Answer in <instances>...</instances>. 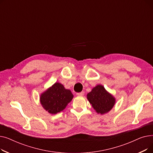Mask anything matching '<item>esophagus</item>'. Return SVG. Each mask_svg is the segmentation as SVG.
Instances as JSON below:
<instances>
[{
	"label": "esophagus",
	"mask_w": 153,
	"mask_h": 153,
	"mask_svg": "<svg viewBox=\"0 0 153 153\" xmlns=\"http://www.w3.org/2000/svg\"><path fill=\"white\" fill-rule=\"evenodd\" d=\"M76 95L77 96H79V97H81V96H83L84 95V92H79V93H77Z\"/></svg>",
	"instance_id": "34e87169"
}]
</instances>
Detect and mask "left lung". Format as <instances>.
I'll return each instance as SVG.
<instances>
[{"instance_id":"left-lung-1","label":"left lung","mask_w":153,"mask_h":153,"mask_svg":"<svg viewBox=\"0 0 153 153\" xmlns=\"http://www.w3.org/2000/svg\"><path fill=\"white\" fill-rule=\"evenodd\" d=\"M87 99L98 114L108 113L114 107L116 99L102 85L99 84L92 88L87 94Z\"/></svg>"}]
</instances>
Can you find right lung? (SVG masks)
Here are the masks:
<instances>
[{
  "instance_id": "add662e5",
  "label": "right lung",
  "mask_w": 153,
  "mask_h": 153,
  "mask_svg": "<svg viewBox=\"0 0 153 153\" xmlns=\"http://www.w3.org/2000/svg\"><path fill=\"white\" fill-rule=\"evenodd\" d=\"M74 97L69 89L58 82L43 92L39 96L42 107L48 113L55 115L62 111Z\"/></svg>"
}]
</instances>
